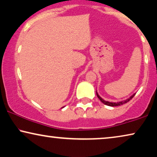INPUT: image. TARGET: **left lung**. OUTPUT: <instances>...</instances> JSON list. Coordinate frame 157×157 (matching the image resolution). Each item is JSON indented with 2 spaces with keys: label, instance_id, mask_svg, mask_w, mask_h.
<instances>
[{
  "label": "left lung",
  "instance_id": "1",
  "mask_svg": "<svg viewBox=\"0 0 157 157\" xmlns=\"http://www.w3.org/2000/svg\"><path fill=\"white\" fill-rule=\"evenodd\" d=\"M135 94H134L131 96V97L130 98H128V99H127L126 100H125V101H119V102H109V101H104V99H102V98L100 97V96L98 94L97 92V97L99 99H100V101H101L103 104H104L105 105H107V106H121V105H123L124 104H125V103H127L130 101V100H131L133 98V97H134Z\"/></svg>",
  "mask_w": 157,
  "mask_h": 157
}]
</instances>
